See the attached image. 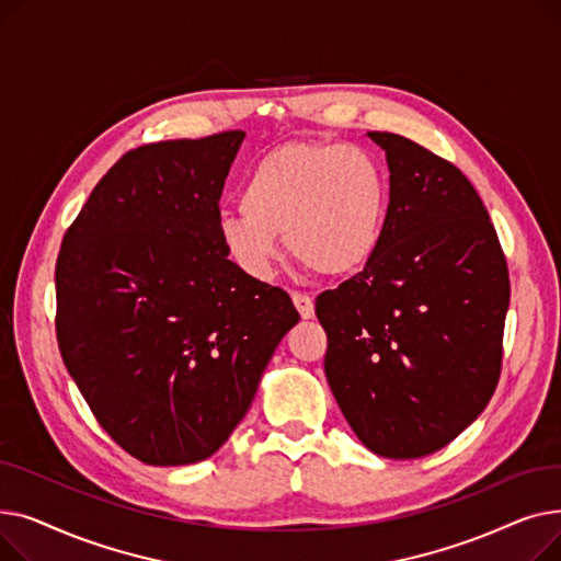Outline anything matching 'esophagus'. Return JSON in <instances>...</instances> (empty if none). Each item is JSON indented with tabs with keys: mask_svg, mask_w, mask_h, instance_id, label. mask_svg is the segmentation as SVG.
<instances>
[{
	"mask_svg": "<svg viewBox=\"0 0 561 561\" xmlns=\"http://www.w3.org/2000/svg\"><path fill=\"white\" fill-rule=\"evenodd\" d=\"M293 305H296V309L305 320L313 318V300L307 296V293H300V290L293 293Z\"/></svg>",
	"mask_w": 561,
	"mask_h": 561,
	"instance_id": "34e87169",
	"label": "esophagus"
}]
</instances>
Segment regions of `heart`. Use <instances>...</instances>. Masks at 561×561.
<instances>
[{"mask_svg":"<svg viewBox=\"0 0 561 561\" xmlns=\"http://www.w3.org/2000/svg\"><path fill=\"white\" fill-rule=\"evenodd\" d=\"M389 186L379 159L355 142H284L250 170L243 211L225 214L218 236L229 259L268 279L277 236L305 268L322 277L357 273L379 245Z\"/></svg>","mask_w":561,"mask_h":561,"instance_id":"heart-1","label":"heart"}]
</instances>
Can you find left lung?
Instances as JSON below:
<instances>
[{"mask_svg": "<svg viewBox=\"0 0 561 561\" xmlns=\"http://www.w3.org/2000/svg\"><path fill=\"white\" fill-rule=\"evenodd\" d=\"M391 199L366 268L320 293L330 389L362 444L389 459L446 448L489 404L503 368L507 259L450 161L389 131Z\"/></svg>", "mask_w": 561, "mask_h": 561, "instance_id": "left-lung-1", "label": "left lung"}]
</instances>
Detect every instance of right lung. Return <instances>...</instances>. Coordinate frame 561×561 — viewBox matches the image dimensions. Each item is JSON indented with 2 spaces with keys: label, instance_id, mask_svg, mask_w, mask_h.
I'll return each instance as SVG.
<instances>
[{
  "label": "right lung",
  "instance_id": "add662e5",
  "mask_svg": "<svg viewBox=\"0 0 561 561\" xmlns=\"http://www.w3.org/2000/svg\"><path fill=\"white\" fill-rule=\"evenodd\" d=\"M245 131L161 140L117 161L56 259V339L98 423L131 457H211L248 414L263 368L300 320L218 236Z\"/></svg>",
  "mask_w": 561,
  "mask_h": 561
}]
</instances>
